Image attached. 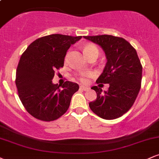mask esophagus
<instances>
[{
	"label": "esophagus",
	"instance_id": "1",
	"mask_svg": "<svg viewBox=\"0 0 159 159\" xmlns=\"http://www.w3.org/2000/svg\"><path fill=\"white\" fill-rule=\"evenodd\" d=\"M80 89H81V90H84V91H87L89 90V87H85V86H80Z\"/></svg>",
	"mask_w": 159,
	"mask_h": 159
}]
</instances>
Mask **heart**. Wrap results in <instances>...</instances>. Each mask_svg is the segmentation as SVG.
<instances>
[{
	"mask_svg": "<svg viewBox=\"0 0 159 159\" xmlns=\"http://www.w3.org/2000/svg\"><path fill=\"white\" fill-rule=\"evenodd\" d=\"M84 52L85 55L88 58H90L91 56L94 55V54H98V49L94 45L88 44L85 45L84 47ZM94 75L93 72H83L77 75L78 79L82 83L86 84L88 82V78L93 77Z\"/></svg>",
	"mask_w": 159,
	"mask_h": 159,
	"instance_id": "obj_1",
	"label": "heart"
}]
</instances>
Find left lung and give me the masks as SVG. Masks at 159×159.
I'll return each instance as SVG.
<instances>
[{"label": "left lung", "instance_id": "8db88e82", "mask_svg": "<svg viewBox=\"0 0 159 159\" xmlns=\"http://www.w3.org/2000/svg\"><path fill=\"white\" fill-rule=\"evenodd\" d=\"M84 38L103 48L107 63L96 83L110 85L104 93L97 86L93 87L91 89L96 91L97 98L89 103V106L102 119L120 117L132 107L141 87L143 67L136 50L125 39L112 35Z\"/></svg>", "mask_w": 159, "mask_h": 159}]
</instances>
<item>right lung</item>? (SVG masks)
Listing matches in <instances>:
<instances>
[{
  "label": "right lung",
  "mask_w": 159,
  "mask_h": 159,
  "mask_svg": "<svg viewBox=\"0 0 159 159\" xmlns=\"http://www.w3.org/2000/svg\"><path fill=\"white\" fill-rule=\"evenodd\" d=\"M80 36L52 34L36 39L21 54L16 85L21 103L31 116L42 121L57 120L68 110L78 84L65 81L62 89L52 83L54 72L64 64L71 45Z\"/></svg>",
  "instance_id": "1"
}]
</instances>
